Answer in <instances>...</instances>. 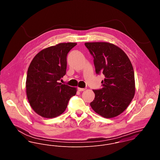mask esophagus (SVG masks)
Returning a JSON list of instances; mask_svg holds the SVG:
<instances>
[{"label":"esophagus","mask_w":160,"mask_h":160,"mask_svg":"<svg viewBox=\"0 0 160 160\" xmlns=\"http://www.w3.org/2000/svg\"><path fill=\"white\" fill-rule=\"evenodd\" d=\"M86 89V88H78V90L79 91H85Z\"/></svg>","instance_id":"esophagus-1"}]
</instances>
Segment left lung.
<instances>
[{
    "label": "left lung",
    "instance_id": "obj_1",
    "mask_svg": "<svg viewBox=\"0 0 160 160\" xmlns=\"http://www.w3.org/2000/svg\"><path fill=\"white\" fill-rule=\"evenodd\" d=\"M85 46L93 57L97 74H103L102 88L93 90L95 98L90 103L97 114L114 118L122 113L134 98L136 88L134 72L125 52L108 42H86Z\"/></svg>",
    "mask_w": 160,
    "mask_h": 160
}]
</instances>
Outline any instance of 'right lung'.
Instances as JSON below:
<instances>
[{"mask_svg":"<svg viewBox=\"0 0 160 160\" xmlns=\"http://www.w3.org/2000/svg\"><path fill=\"white\" fill-rule=\"evenodd\" d=\"M75 42L60 43L39 52L31 61L26 82L29 103L37 114L52 118L62 114L77 89L58 81L66 74L67 54Z\"/></svg>","mask_w":160,"mask_h":160,"instance_id":"1","label":"right lung"}]
</instances>
